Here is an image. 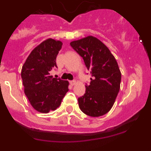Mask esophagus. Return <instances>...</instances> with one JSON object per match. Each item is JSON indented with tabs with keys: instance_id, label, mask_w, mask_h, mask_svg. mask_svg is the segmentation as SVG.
Masks as SVG:
<instances>
[{
	"instance_id": "obj_1",
	"label": "esophagus",
	"mask_w": 151,
	"mask_h": 151,
	"mask_svg": "<svg viewBox=\"0 0 151 151\" xmlns=\"http://www.w3.org/2000/svg\"><path fill=\"white\" fill-rule=\"evenodd\" d=\"M70 84H71L72 85H76V81H75V80H73V81H70Z\"/></svg>"
}]
</instances>
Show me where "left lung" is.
Listing matches in <instances>:
<instances>
[{
	"instance_id": "8db88e82",
	"label": "left lung",
	"mask_w": 151,
	"mask_h": 151,
	"mask_svg": "<svg viewBox=\"0 0 151 151\" xmlns=\"http://www.w3.org/2000/svg\"><path fill=\"white\" fill-rule=\"evenodd\" d=\"M70 45L82 57L92 76L89 85H85V94L78 98L80 110L90 116L104 115L112 108L120 88L121 73L115 57L93 36L72 41Z\"/></svg>"
}]
</instances>
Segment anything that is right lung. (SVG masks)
Listing matches in <instances>:
<instances>
[{
    "label": "right lung",
    "mask_w": 151,
    "mask_h": 151,
    "mask_svg": "<svg viewBox=\"0 0 151 151\" xmlns=\"http://www.w3.org/2000/svg\"><path fill=\"white\" fill-rule=\"evenodd\" d=\"M62 45L60 41L45 40L31 52L22 66L24 91L31 105L40 113L56 110L69 91L68 81L50 76L57 68L56 58Z\"/></svg>",
    "instance_id": "obj_1"
}]
</instances>
